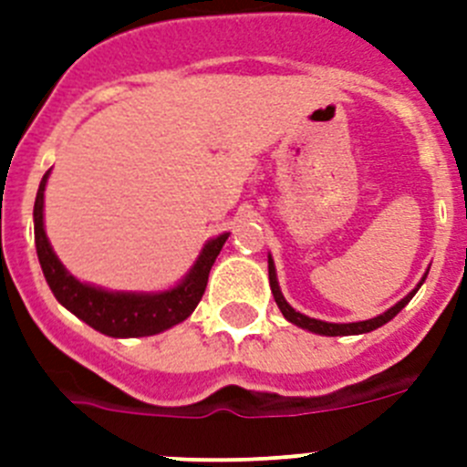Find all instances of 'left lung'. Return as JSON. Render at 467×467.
<instances>
[{"mask_svg": "<svg viewBox=\"0 0 467 467\" xmlns=\"http://www.w3.org/2000/svg\"><path fill=\"white\" fill-rule=\"evenodd\" d=\"M426 275H428V271L423 274V278L419 280V285H416L410 295L404 296V299H400L398 304L388 308V311H383L381 316L369 317V320H360V323H325V320H316V317H308V316H304V313L295 311V308L287 304V299H285L283 292H280L278 274H275V264H274V259H271V254H269L271 292H274V299H275V304H278L280 313L285 316V320H290L292 325H296V327H301V329H308V332H313V334H323V337H350V334H367V332H372V329L381 327V325H386L388 320H393V317L398 316V313L402 311L407 304H410L411 296L419 292V287L423 285V280H426Z\"/></svg>", "mask_w": 467, "mask_h": 467, "instance_id": "left-lung-1", "label": "left lung"}]
</instances>
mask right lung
<instances>
[{
  "instance_id": "right-lung-1",
  "label": "right lung",
  "mask_w": 467,
  "mask_h": 467,
  "mask_svg": "<svg viewBox=\"0 0 467 467\" xmlns=\"http://www.w3.org/2000/svg\"><path fill=\"white\" fill-rule=\"evenodd\" d=\"M48 175L51 171L41 177L39 192L35 198V245L41 271H44V278H47L53 296L86 325L107 337H114V339L151 337V334L166 332L187 320L203 296L210 269H213L214 259L220 254L229 234L210 238L203 250L198 253L192 269L184 274V278L168 290L126 292L81 283L65 269V264L53 253L51 241L44 229V192H47Z\"/></svg>"
}]
</instances>
